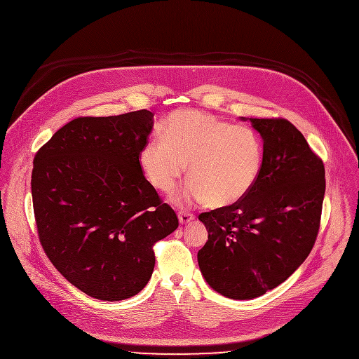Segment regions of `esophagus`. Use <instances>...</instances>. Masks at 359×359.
Segmentation results:
<instances>
[{
    "label": "esophagus",
    "mask_w": 359,
    "mask_h": 359,
    "mask_svg": "<svg viewBox=\"0 0 359 359\" xmlns=\"http://www.w3.org/2000/svg\"><path fill=\"white\" fill-rule=\"evenodd\" d=\"M194 218H195V217H194L192 213H189V212H180V213H178V219H180V222H181L182 225H185V224L194 221Z\"/></svg>",
    "instance_id": "esophagus-1"
}]
</instances>
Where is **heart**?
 Listing matches in <instances>:
<instances>
[{
	"mask_svg": "<svg viewBox=\"0 0 359 359\" xmlns=\"http://www.w3.org/2000/svg\"><path fill=\"white\" fill-rule=\"evenodd\" d=\"M147 181L171 194L188 164L191 180L175 196L180 205L206 201L221 208L241 201L263 167V141L245 124H231L199 110H177L163 126V137L147 140L138 153Z\"/></svg>",
	"mask_w": 359,
	"mask_h": 359,
	"instance_id": "1",
	"label": "heart"
}]
</instances>
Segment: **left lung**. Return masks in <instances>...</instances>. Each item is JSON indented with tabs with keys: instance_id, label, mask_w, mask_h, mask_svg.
<instances>
[{
	"instance_id": "8db88e82",
	"label": "left lung",
	"mask_w": 359,
	"mask_h": 359,
	"mask_svg": "<svg viewBox=\"0 0 359 359\" xmlns=\"http://www.w3.org/2000/svg\"><path fill=\"white\" fill-rule=\"evenodd\" d=\"M250 121L263 138L259 180L241 201L199 215L208 229L199 269L215 292L233 300L273 290L307 259L325 192L324 163L294 124Z\"/></svg>"
}]
</instances>
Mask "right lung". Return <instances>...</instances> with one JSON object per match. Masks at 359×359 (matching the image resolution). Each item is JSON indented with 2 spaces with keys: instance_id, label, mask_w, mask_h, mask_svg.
<instances>
[{
  "instance_id": "1",
  "label": "right lung",
  "mask_w": 359,
  "mask_h": 359,
  "mask_svg": "<svg viewBox=\"0 0 359 359\" xmlns=\"http://www.w3.org/2000/svg\"><path fill=\"white\" fill-rule=\"evenodd\" d=\"M153 117L149 110L78 117L34 158L39 242L57 271L97 300H126L144 289L154 245L178 228L177 213L138 164Z\"/></svg>"
}]
</instances>
